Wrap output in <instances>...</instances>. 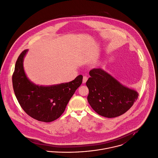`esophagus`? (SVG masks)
<instances>
[{
	"instance_id": "obj_1",
	"label": "esophagus",
	"mask_w": 158,
	"mask_h": 158,
	"mask_svg": "<svg viewBox=\"0 0 158 158\" xmlns=\"http://www.w3.org/2000/svg\"><path fill=\"white\" fill-rule=\"evenodd\" d=\"M87 80H88V77L86 76H84L83 78V83H85Z\"/></svg>"
}]
</instances>
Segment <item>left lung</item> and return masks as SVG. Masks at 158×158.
<instances>
[{
  "mask_svg": "<svg viewBox=\"0 0 158 158\" xmlns=\"http://www.w3.org/2000/svg\"><path fill=\"white\" fill-rule=\"evenodd\" d=\"M86 81L88 101L99 115L113 118L126 112L137 99L138 93L120 83L103 69H93Z\"/></svg>",
  "mask_w": 158,
  "mask_h": 158,
  "instance_id": "8db88e82",
  "label": "left lung"
}]
</instances>
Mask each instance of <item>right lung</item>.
<instances>
[{
    "mask_svg": "<svg viewBox=\"0 0 158 158\" xmlns=\"http://www.w3.org/2000/svg\"><path fill=\"white\" fill-rule=\"evenodd\" d=\"M28 49L19 56L12 76L16 98L24 111L33 118L44 122L57 119L64 112L70 98L83 80L81 75L73 80L57 85H36L27 77L23 60Z\"/></svg>",
    "mask_w": 158,
    "mask_h": 158,
    "instance_id": "obj_1",
    "label": "right lung"
}]
</instances>
